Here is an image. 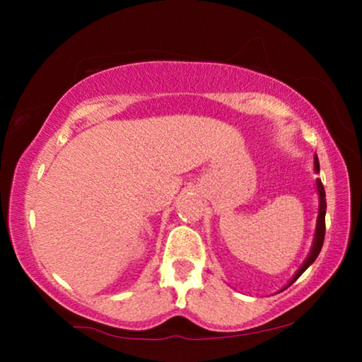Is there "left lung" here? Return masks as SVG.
<instances>
[{"label":"left lung","instance_id":"1","mask_svg":"<svg viewBox=\"0 0 362 362\" xmlns=\"http://www.w3.org/2000/svg\"><path fill=\"white\" fill-rule=\"evenodd\" d=\"M315 169L320 170V161H317V158H315ZM317 193H320V216H317V225H316V235H315L313 249H311L308 259L305 260L303 265L300 267V269L296 273V276L292 278L291 284L296 283L300 274H302L305 269L308 268L311 263H313L317 259V255H320L321 249H322L324 235H326V207H327V204H326V192H324V187H322L321 180H317Z\"/></svg>","mask_w":362,"mask_h":362}]
</instances>
